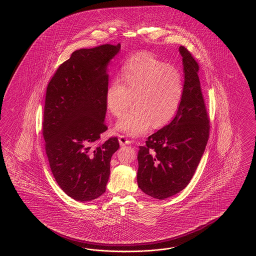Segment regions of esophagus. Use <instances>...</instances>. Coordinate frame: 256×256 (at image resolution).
I'll return each mask as SVG.
<instances>
[{
	"label": "esophagus",
	"instance_id": "34e87169",
	"mask_svg": "<svg viewBox=\"0 0 256 256\" xmlns=\"http://www.w3.org/2000/svg\"><path fill=\"white\" fill-rule=\"evenodd\" d=\"M119 144H120V146H124L126 144H132V140L128 139L124 135H119Z\"/></svg>",
	"mask_w": 256,
	"mask_h": 256
}]
</instances>
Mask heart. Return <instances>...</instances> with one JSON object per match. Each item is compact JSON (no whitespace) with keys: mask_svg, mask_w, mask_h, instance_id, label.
I'll return each instance as SVG.
<instances>
[{"mask_svg":"<svg viewBox=\"0 0 256 256\" xmlns=\"http://www.w3.org/2000/svg\"><path fill=\"white\" fill-rule=\"evenodd\" d=\"M106 91L108 110L119 116L133 103L135 107L117 121L116 128L138 136L149 126L158 128L176 116L184 94V80L176 66L140 52L128 57Z\"/></svg>","mask_w":256,"mask_h":256,"instance_id":"1","label":"heart"}]
</instances>
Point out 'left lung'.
Returning a JSON list of instances; mask_svg holds the SVG:
<instances>
[{"mask_svg":"<svg viewBox=\"0 0 256 256\" xmlns=\"http://www.w3.org/2000/svg\"><path fill=\"white\" fill-rule=\"evenodd\" d=\"M179 52L185 82L176 116L149 136L138 153V186L158 200L178 194L188 185L210 138V120L198 77L199 64L185 46H179Z\"/></svg>","mask_w":256,"mask_h":256,"instance_id":"left-lung-1","label":"left lung"}]
</instances>
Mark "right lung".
Segmentation results:
<instances>
[{"instance_id": "right-lung-1", "label": "right lung", "mask_w": 256, "mask_h": 256, "mask_svg": "<svg viewBox=\"0 0 256 256\" xmlns=\"http://www.w3.org/2000/svg\"><path fill=\"white\" fill-rule=\"evenodd\" d=\"M120 48L104 44L75 50L46 87V154L57 184L76 201H92L105 192L110 158L119 148L117 137L94 144L108 130L106 68Z\"/></svg>"}]
</instances>
